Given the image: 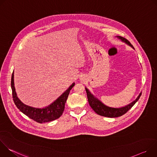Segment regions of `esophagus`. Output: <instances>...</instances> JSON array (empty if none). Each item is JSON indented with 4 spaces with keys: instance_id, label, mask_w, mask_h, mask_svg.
Returning a JSON list of instances; mask_svg holds the SVG:
<instances>
[{
    "instance_id": "34e87169",
    "label": "esophagus",
    "mask_w": 157,
    "mask_h": 157,
    "mask_svg": "<svg viewBox=\"0 0 157 157\" xmlns=\"http://www.w3.org/2000/svg\"><path fill=\"white\" fill-rule=\"evenodd\" d=\"M81 78H82V77H81Z\"/></svg>"
}]
</instances>
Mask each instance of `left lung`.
<instances>
[{"instance_id":"obj_1","label":"left lung","mask_w":157,"mask_h":157,"mask_svg":"<svg viewBox=\"0 0 157 157\" xmlns=\"http://www.w3.org/2000/svg\"><path fill=\"white\" fill-rule=\"evenodd\" d=\"M116 37H117L122 42H124L125 43L128 44V46H130L133 49H134L132 44L127 39L121 36H116ZM85 89L87 93L89 104L90 105L91 107L94 110L95 113L99 116H102L107 117H110V118L120 117L124 115V114H125L127 112L129 109H130L133 106V105L138 101V100L139 99L142 94V92H141L135 101H133V102L128 104V105L124 107H119V108H116V107H109L105 105L100 100H99L96 97H95L90 91H89V90L87 87H85Z\"/></svg>"}]
</instances>
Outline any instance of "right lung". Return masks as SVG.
Wrapping results in <instances>:
<instances>
[{
	"label": "right lung",
	"instance_id": "right-lung-1",
	"mask_svg": "<svg viewBox=\"0 0 157 157\" xmlns=\"http://www.w3.org/2000/svg\"><path fill=\"white\" fill-rule=\"evenodd\" d=\"M14 72L12 75L11 88L12 91L13 100L17 107L28 116L29 118L39 123L48 122L58 119L62 114L64 109L65 103L68 99L70 90L75 86L73 82L66 90L49 105L43 108L33 107L22 102L18 98L14 86Z\"/></svg>",
	"mask_w": 157,
	"mask_h": 157
}]
</instances>
